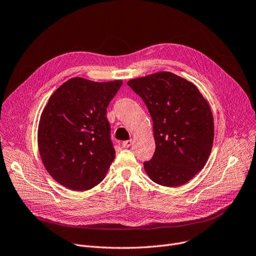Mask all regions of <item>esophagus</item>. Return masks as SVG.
I'll return each mask as SVG.
<instances>
[{
	"label": "esophagus",
	"mask_w": 256,
	"mask_h": 256,
	"mask_svg": "<svg viewBox=\"0 0 256 256\" xmlns=\"http://www.w3.org/2000/svg\"><path fill=\"white\" fill-rule=\"evenodd\" d=\"M131 144H132V140H125V142H122V147H123V148H129Z\"/></svg>",
	"instance_id": "1"
}]
</instances>
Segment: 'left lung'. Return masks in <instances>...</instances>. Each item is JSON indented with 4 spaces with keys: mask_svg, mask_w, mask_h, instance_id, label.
Wrapping results in <instances>:
<instances>
[{
    "mask_svg": "<svg viewBox=\"0 0 256 256\" xmlns=\"http://www.w3.org/2000/svg\"><path fill=\"white\" fill-rule=\"evenodd\" d=\"M129 86L147 106L153 120L155 153L144 162L155 184L179 186L204 168L214 142L208 102L194 84L173 72L131 79Z\"/></svg>",
    "mask_w": 256,
    "mask_h": 256,
    "instance_id": "8db88e82",
    "label": "left lung"
}]
</instances>
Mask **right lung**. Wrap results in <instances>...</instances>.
<instances>
[{
	"mask_svg": "<svg viewBox=\"0 0 256 256\" xmlns=\"http://www.w3.org/2000/svg\"><path fill=\"white\" fill-rule=\"evenodd\" d=\"M122 84L72 78L44 108L38 132L40 158L64 188L88 190L105 178L116 156L106 109Z\"/></svg>",
	"mask_w": 256,
	"mask_h": 256,
	"instance_id": "1",
	"label": "right lung"
}]
</instances>
